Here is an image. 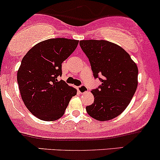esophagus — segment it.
I'll use <instances>...</instances> for the list:
<instances>
[{
	"label": "esophagus",
	"instance_id": "1",
	"mask_svg": "<svg viewBox=\"0 0 160 160\" xmlns=\"http://www.w3.org/2000/svg\"><path fill=\"white\" fill-rule=\"evenodd\" d=\"M78 91H79L80 93H85L86 91H88V88L86 87L85 85H82L78 88Z\"/></svg>",
	"mask_w": 160,
	"mask_h": 160
}]
</instances>
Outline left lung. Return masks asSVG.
Segmentation results:
<instances>
[{"label": "left lung", "instance_id": "obj_1", "mask_svg": "<svg viewBox=\"0 0 160 160\" xmlns=\"http://www.w3.org/2000/svg\"><path fill=\"white\" fill-rule=\"evenodd\" d=\"M79 44L89 59L94 77L101 82L91 91L94 101L86 111L99 121L114 119L126 109L135 93L138 66L123 48L110 41L83 40Z\"/></svg>", "mask_w": 160, "mask_h": 160}]
</instances>
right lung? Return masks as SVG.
<instances>
[{
	"label": "right lung",
	"instance_id": "add662e5",
	"mask_svg": "<svg viewBox=\"0 0 160 160\" xmlns=\"http://www.w3.org/2000/svg\"><path fill=\"white\" fill-rule=\"evenodd\" d=\"M78 40L52 38L41 41L23 57L17 72L21 97L28 110L44 121H54L63 116L69 100L77 91L64 81L62 62L74 52Z\"/></svg>",
	"mask_w": 160,
	"mask_h": 160
}]
</instances>
